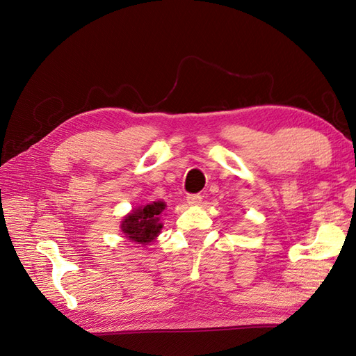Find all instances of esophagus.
<instances>
[{
    "mask_svg": "<svg viewBox=\"0 0 356 356\" xmlns=\"http://www.w3.org/2000/svg\"><path fill=\"white\" fill-rule=\"evenodd\" d=\"M187 203L193 204V207H196V204L202 203V196L200 195H188L187 196Z\"/></svg>",
    "mask_w": 356,
    "mask_h": 356,
    "instance_id": "1",
    "label": "esophagus"
}]
</instances>
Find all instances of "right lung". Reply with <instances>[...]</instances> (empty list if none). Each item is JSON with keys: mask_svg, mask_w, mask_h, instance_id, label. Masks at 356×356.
I'll list each match as a JSON object with an SVG mask.
<instances>
[{"mask_svg": "<svg viewBox=\"0 0 356 356\" xmlns=\"http://www.w3.org/2000/svg\"><path fill=\"white\" fill-rule=\"evenodd\" d=\"M165 202H152L144 207L135 208L131 213H127L122 221V232L129 241L136 245L145 246L154 241L163 224L160 222V215L165 211Z\"/></svg>", "mask_w": 356, "mask_h": 356, "instance_id": "obj_1", "label": "right lung"}]
</instances>
